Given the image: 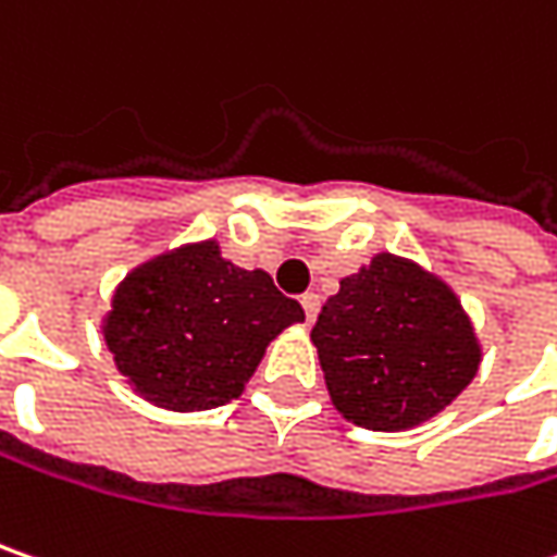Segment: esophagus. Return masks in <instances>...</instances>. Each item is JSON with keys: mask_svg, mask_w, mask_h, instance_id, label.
Masks as SVG:
<instances>
[{"mask_svg": "<svg viewBox=\"0 0 557 557\" xmlns=\"http://www.w3.org/2000/svg\"><path fill=\"white\" fill-rule=\"evenodd\" d=\"M299 302H302V309H306V321H309V324H314V318H318V311H321V299H318L314 293H306Z\"/></svg>", "mask_w": 557, "mask_h": 557, "instance_id": "1", "label": "esophagus"}]
</instances>
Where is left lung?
I'll return each mask as SVG.
<instances>
[{
  "label": "left lung",
  "instance_id": "1",
  "mask_svg": "<svg viewBox=\"0 0 557 557\" xmlns=\"http://www.w3.org/2000/svg\"><path fill=\"white\" fill-rule=\"evenodd\" d=\"M331 404L372 432H407L450 407L482 366L454 286L394 251L341 280L311 327Z\"/></svg>",
  "mask_w": 557,
  "mask_h": 557
}]
</instances>
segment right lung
Listing matches in <instances>:
<instances>
[{
    "label": "right lung",
    "mask_w": 557,
    "mask_h": 557,
    "mask_svg": "<svg viewBox=\"0 0 557 557\" xmlns=\"http://www.w3.org/2000/svg\"><path fill=\"white\" fill-rule=\"evenodd\" d=\"M299 321L302 306L264 271H246L220 255L216 239H201L132 268L100 331L141 400L201 412L236 400L271 341Z\"/></svg>",
    "instance_id": "obj_1"
}]
</instances>
